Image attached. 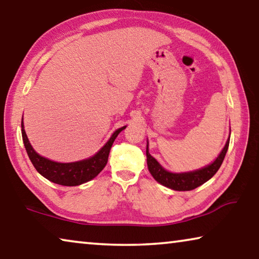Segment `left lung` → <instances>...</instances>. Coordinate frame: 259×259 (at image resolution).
Listing matches in <instances>:
<instances>
[{"instance_id": "left-lung-1", "label": "left lung", "mask_w": 259, "mask_h": 259, "mask_svg": "<svg viewBox=\"0 0 259 259\" xmlns=\"http://www.w3.org/2000/svg\"><path fill=\"white\" fill-rule=\"evenodd\" d=\"M230 138L227 140L224 148L221 152V154L214 160L211 164L204 166L202 169L195 170L191 172L184 174H174L166 171L165 169L162 168L159 162L153 157L150 152H148V143L146 147V156H147V166L150 170L151 175L156 182H159L162 185L171 188L175 191H192L194 188L202 185L205 182H208L214 174L218 171L221 165L224 161L226 155L227 148H229Z\"/></svg>"}]
</instances>
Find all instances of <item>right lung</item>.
<instances>
[{
  "instance_id": "obj_1",
  "label": "right lung",
  "mask_w": 259,
  "mask_h": 259,
  "mask_svg": "<svg viewBox=\"0 0 259 259\" xmlns=\"http://www.w3.org/2000/svg\"><path fill=\"white\" fill-rule=\"evenodd\" d=\"M125 129V126L117 129L112 135L108 142L105 144L97 154L93 157H89L87 160L71 162V163H59L51 160H48L46 157L38 155L33 150L32 145L28 142L27 136H26L24 123L21 122V135H23V142L27 152L30 162H32L34 168L37 170L38 174H41L43 177L47 178L58 185L64 186H77L83 183H87L95 178L102 171L107 163L108 154L111 151L114 140L117 137L122 130Z\"/></svg>"
}]
</instances>
